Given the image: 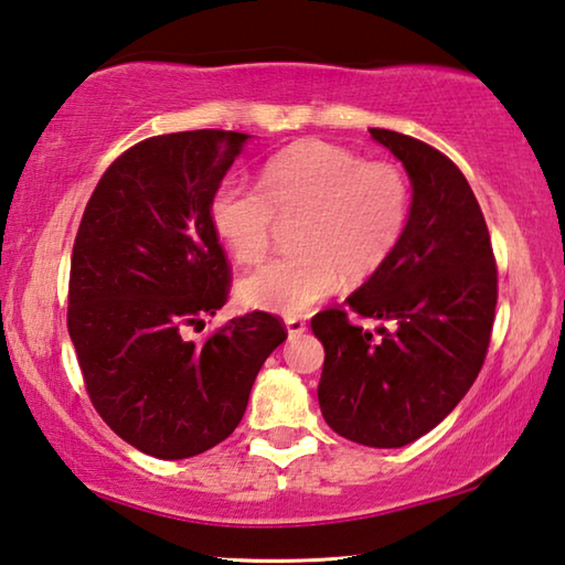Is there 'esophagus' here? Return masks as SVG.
Wrapping results in <instances>:
<instances>
[{
  "label": "esophagus",
  "mask_w": 565,
  "mask_h": 565,
  "mask_svg": "<svg viewBox=\"0 0 565 565\" xmlns=\"http://www.w3.org/2000/svg\"><path fill=\"white\" fill-rule=\"evenodd\" d=\"M286 329H289V337L296 339V337H301V333L306 331V321L299 319V317H289V319H286Z\"/></svg>",
  "instance_id": "34e87169"
}]
</instances>
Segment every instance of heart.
Instances as JSON below:
<instances>
[{
	"instance_id": "obj_1",
	"label": "heart",
	"mask_w": 565,
	"mask_h": 565,
	"mask_svg": "<svg viewBox=\"0 0 565 565\" xmlns=\"http://www.w3.org/2000/svg\"><path fill=\"white\" fill-rule=\"evenodd\" d=\"M411 184L394 161H363L323 139H301L264 164L262 184H218L209 218L238 264L269 252L279 222H294L296 252L274 259L238 284L256 309L303 313L333 291L339 276L359 284L384 266L404 238Z\"/></svg>"
}]
</instances>
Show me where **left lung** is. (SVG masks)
I'll return each mask as SVG.
<instances>
[{
  "mask_svg": "<svg viewBox=\"0 0 565 565\" xmlns=\"http://www.w3.org/2000/svg\"><path fill=\"white\" fill-rule=\"evenodd\" d=\"M404 161L414 202L391 259L347 306L319 311L323 343L319 406L339 436L398 448L451 414L489 353L499 269L471 186L451 159L426 141L371 129ZM376 318V332L350 317Z\"/></svg>",
  "mask_w": 565,
  "mask_h": 565,
  "instance_id": "left-lung-1",
  "label": "left lung"
}]
</instances>
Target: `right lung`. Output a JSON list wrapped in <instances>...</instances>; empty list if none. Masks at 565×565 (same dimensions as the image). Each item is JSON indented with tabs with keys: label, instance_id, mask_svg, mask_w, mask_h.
<instances>
[{
	"label": "right lung",
	"instance_id": "obj_1",
	"mask_svg": "<svg viewBox=\"0 0 565 565\" xmlns=\"http://www.w3.org/2000/svg\"><path fill=\"white\" fill-rule=\"evenodd\" d=\"M246 139L196 129L129 147L102 174L74 238L66 329L92 406L124 441L169 461L232 436L286 339L266 311L186 339L232 289L209 204Z\"/></svg>",
	"mask_w": 565,
	"mask_h": 565
}]
</instances>
